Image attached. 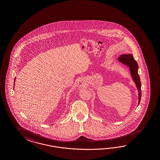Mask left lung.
<instances>
[{
  "label": "left lung",
  "instance_id": "1",
  "mask_svg": "<svg viewBox=\"0 0 160 160\" xmlns=\"http://www.w3.org/2000/svg\"><path fill=\"white\" fill-rule=\"evenodd\" d=\"M118 60L120 62L127 66L130 70L131 76L136 84V87L138 91V104H140L141 97V81L140 76L138 74V66L137 62L134 60L133 56L131 54H122L120 55Z\"/></svg>",
  "mask_w": 160,
  "mask_h": 160
}]
</instances>
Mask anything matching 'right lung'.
<instances>
[{"label": "right lung", "instance_id": "1", "mask_svg": "<svg viewBox=\"0 0 160 160\" xmlns=\"http://www.w3.org/2000/svg\"><path fill=\"white\" fill-rule=\"evenodd\" d=\"M15 80H16V78H15V81H14V82H15ZM14 85H15V83H14Z\"/></svg>", "mask_w": 160, "mask_h": 160}]
</instances>
